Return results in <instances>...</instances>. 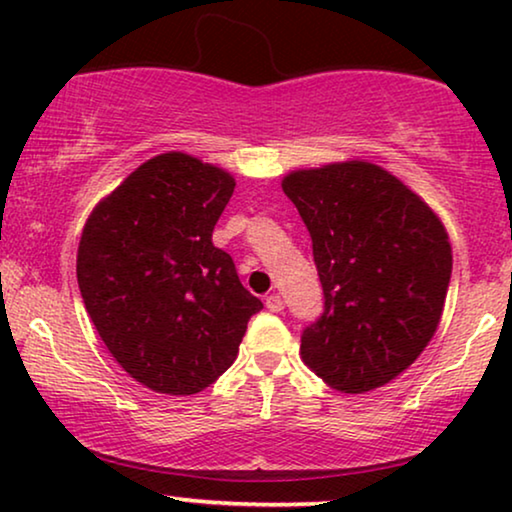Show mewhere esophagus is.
I'll return each mask as SVG.
<instances>
[{
	"label": "esophagus",
	"instance_id": "esophagus-1",
	"mask_svg": "<svg viewBox=\"0 0 512 512\" xmlns=\"http://www.w3.org/2000/svg\"><path fill=\"white\" fill-rule=\"evenodd\" d=\"M265 307H268L270 312H282L284 310V300H282V296H277V293H272V296H268L265 298Z\"/></svg>",
	"mask_w": 512,
	"mask_h": 512
}]
</instances>
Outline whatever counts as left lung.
I'll return each instance as SVG.
<instances>
[{"label":"left lung","instance_id":"obj_1","mask_svg":"<svg viewBox=\"0 0 512 512\" xmlns=\"http://www.w3.org/2000/svg\"><path fill=\"white\" fill-rule=\"evenodd\" d=\"M282 188L310 230L324 312L300 335L303 361L342 394L412 366L436 333L452 247L426 202L363 160L298 170Z\"/></svg>","mask_w":512,"mask_h":512}]
</instances>
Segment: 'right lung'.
Returning a JSON list of instances; mask_svg holds the SVG:
<instances>
[{
	"instance_id": "obj_1",
	"label": "right lung",
	"mask_w": 512,
	"mask_h": 512,
	"mask_svg": "<svg viewBox=\"0 0 512 512\" xmlns=\"http://www.w3.org/2000/svg\"><path fill=\"white\" fill-rule=\"evenodd\" d=\"M235 179L170 151L139 165L88 216L76 279L121 368L158 394L191 396L235 361L263 303L214 247Z\"/></svg>"
}]
</instances>
